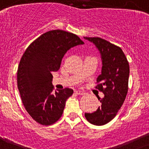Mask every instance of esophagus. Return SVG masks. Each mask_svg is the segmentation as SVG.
<instances>
[{
    "label": "esophagus",
    "instance_id": "1",
    "mask_svg": "<svg viewBox=\"0 0 149 149\" xmlns=\"http://www.w3.org/2000/svg\"><path fill=\"white\" fill-rule=\"evenodd\" d=\"M76 93L78 95H83V94H84V92H83V91H76Z\"/></svg>",
    "mask_w": 149,
    "mask_h": 149
}]
</instances>
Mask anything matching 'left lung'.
<instances>
[{"label":"left lung","instance_id":"8db88e82","mask_svg":"<svg viewBox=\"0 0 149 149\" xmlns=\"http://www.w3.org/2000/svg\"><path fill=\"white\" fill-rule=\"evenodd\" d=\"M100 50L102 60V73L96 79V89L104 96L101 106L93 113H85L89 123L95 125L107 124L116 116L123 105L128 90L129 64L120 47L99 37H84Z\"/></svg>","mask_w":149,"mask_h":149}]
</instances>
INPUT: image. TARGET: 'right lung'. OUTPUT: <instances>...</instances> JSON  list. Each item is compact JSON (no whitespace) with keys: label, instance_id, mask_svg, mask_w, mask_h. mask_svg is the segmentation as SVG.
<instances>
[{"label":"right lung","instance_id":"add662e5","mask_svg":"<svg viewBox=\"0 0 149 149\" xmlns=\"http://www.w3.org/2000/svg\"><path fill=\"white\" fill-rule=\"evenodd\" d=\"M84 42L76 35L61 29L40 36L28 46L20 61L17 83L25 109L42 125L54 124L61 118L70 88L55 91L52 73L60 68L68 49Z\"/></svg>","mask_w":149,"mask_h":149}]
</instances>
